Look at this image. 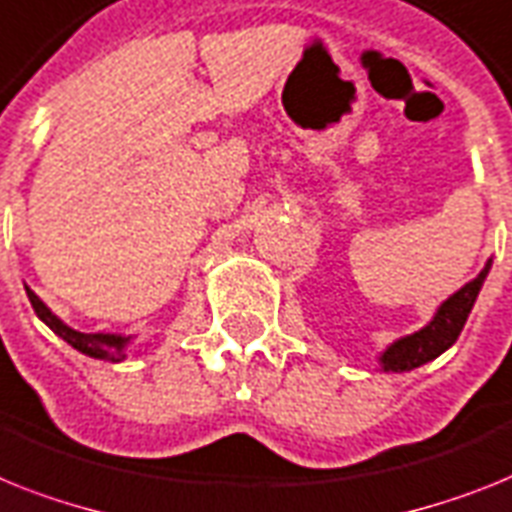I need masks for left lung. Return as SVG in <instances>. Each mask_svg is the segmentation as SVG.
Instances as JSON below:
<instances>
[{
  "instance_id": "1",
  "label": "left lung",
  "mask_w": 512,
  "mask_h": 512,
  "mask_svg": "<svg viewBox=\"0 0 512 512\" xmlns=\"http://www.w3.org/2000/svg\"><path fill=\"white\" fill-rule=\"evenodd\" d=\"M489 266L492 261H487V266L481 269L479 277L471 280L468 285H463L455 295H450L442 306L437 308V314L424 329H418L413 335L403 337V340L392 342L390 348L382 353V369L384 371H411L418 369L421 363L434 361L437 356H442L455 340L463 332V324H466L468 314L476 303V295H479L481 285L487 280Z\"/></svg>"
}]
</instances>
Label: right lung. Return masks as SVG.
Returning a JSON list of instances; mask_svg holds the SVG:
<instances>
[{
    "label": "right lung",
    "mask_w": 512,
    "mask_h": 512,
    "mask_svg": "<svg viewBox=\"0 0 512 512\" xmlns=\"http://www.w3.org/2000/svg\"><path fill=\"white\" fill-rule=\"evenodd\" d=\"M25 293H28V301H31L33 311L46 327L52 329L54 335H59L65 342H70L75 350L80 353H86L91 358H101V361H122L125 358V345H128V337L122 335H104V332H96V335H86V332H78V329L67 327L65 322H59L57 316L44 306V301L33 293L31 287H25Z\"/></svg>",
    "instance_id": "add662e5"
}]
</instances>
